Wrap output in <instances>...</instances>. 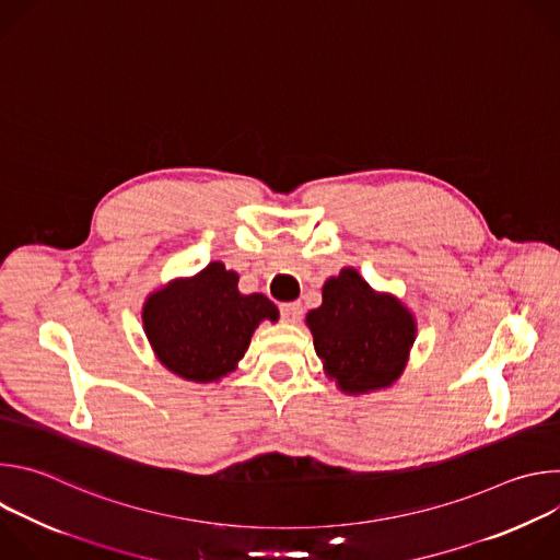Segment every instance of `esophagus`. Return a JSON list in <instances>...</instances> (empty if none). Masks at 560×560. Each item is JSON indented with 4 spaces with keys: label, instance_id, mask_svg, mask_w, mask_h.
<instances>
[{
    "label": "esophagus",
    "instance_id": "esophagus-1",
    "mask_svg": "<svg viewBox=\"0 0 560 560\" xmlns=\"http://www.w3.org/2000/svg\"><path fill=\"white\" fill-rule=\"evenodd\" d=\"M279 310H281L283 322H288V324H299V322H301L303 305H301L299 301H288V303H281V305H279Z\"/></svg>",
    "mask_w": 560,
    "mask_h": 560
}]
</instances>
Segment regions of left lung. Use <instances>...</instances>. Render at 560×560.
Wrapping results in <instances>:
<instances>
[{
  "label": "left lung",
  "instance_id": "left-lung-1",
  "mask_svg": "<svg viewBox=\"0 0 560 560\" xmlns=\"http://www.w3.org/2000/svg\"><path fill=\"white\" fill-rule=\"evenodd\" d=\"M305 322L328 376L352 394L396 381L417 332L412 314L394 296L376 294L352 268L326 281L322 307Z\"/></svg>",
  "mask_w": 560,
  "mask_h": 560
}]
</instances>
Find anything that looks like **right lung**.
Returning <instances> with one entry per match:
<instances>
[{"label":"right lung","instance_id":"1","mask_svg":"<svg viewBox=\"0 0 560 560\" xmlns=\"http://www.w3.org/2000/svg\"><path fill=\"white\" fill-rule=\"evenodd\" d=\"M236 281L214 261L145 301V335L171 372L197 383L217 381L246 354L259 322H277V305L264 294H242Z\"/></svg>","mask_w":560,"mask_h":560}]
</instances>
